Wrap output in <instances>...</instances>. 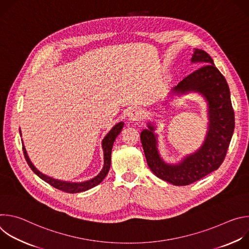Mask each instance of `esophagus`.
<instances>
[{
	"mask_svg": "<svg viewBox=\"0 0 249 249\" xmlns=\"http://www.w3.org/2000/svg\"><path fill=\"white\" fill-rule=\"evenodd\" d=\"M142 117H143V113H142V111L139 109H132L128 115V119L131 122L140 121L142 119Z\"/></svg>",
	"mask_w": 249,
	"mask_h": 249,
	"instance_id": "34e87169",
	"label": "esophagus"
}]
</instances>
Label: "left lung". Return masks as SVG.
I'll return each mask as SVG.
<instances>
[{
    "instance_id": "obj_1",
    "label": "left lung",
    "mask_w": 249,
    "mask_h": 249,
    "mask_svg": "<svg viewBox=\"0 0 249 249\" xmlns=\"http://www.w3.org/2000/svg\"><path fill=\"white\" fill-rule=\"evenodd\" d=\"M192 62L204 64L185 77L171 93L188 91L202 93L209 105V130L203 146L195 154L186 157L176 165L165 163L159 155L155 127L149 123V130L141 133L142 146L151 170L160 179L173 185H189L220 167L223 163L234 130V112L229 85L225 77L208 53L195 49Z\"/></svg>"
}]
</instances>
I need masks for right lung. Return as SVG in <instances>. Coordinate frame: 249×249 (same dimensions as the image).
<instances>
[{"instance_id":"obj_1","label":"right lung","mask_w":249,"mask_h":249,"mask_svg":"<svg viewBox=\"0 0 249 249\" xmlns=\"http://www.w3.org/2000/svg\"><path fill=\"white\" fill-rule=\"evenodd\" d=\"M123 122H120L118 124H116L110 131L109 133L106 135L102 141V148H103V153H104V165L102 170L99 172V174H97L94 178L85 181V182H66V181H61L58 179H54L52 177L46 176L45 174L41 173L39 170H37L35 168V166L31 163V161L29 160L26 151L24 149V146H22V151H23V155L25 158V160L27 162V164L29 165V167L31 168V170L38 175L42 180H44L45 182H47L48 184H50L51 186L67 192V193H79V192H83L86 190H89L94 186H96L97 184H99L103 179L104 177L107 175L109 168H110V162H111V151H112V146L114 141L116 139V137L120 134L122 128H123ZM20 132V131H19Z\"/></svg>"}]
</instances>
